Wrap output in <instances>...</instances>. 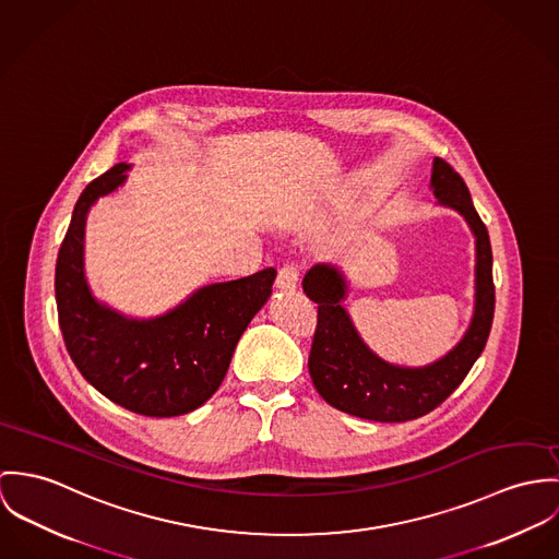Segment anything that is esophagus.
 Listing matches in <instances>:
<instances>
[{"label": "esophagus", "mask_w": 559, "mask_h": 559, "mask_svg": "<svg viewBox=\"0 0 559 559\" xmlns=\"http://www.w3.org/2000/svg\"><path fill=\"white\" fill-rule=\"evenodd\" d=\"M298 281H300V267L294 265V263H287L278 270V276H276V289L281 292H294L298 287Z\"/></svg>", "instance_id": "34e87169"}]
</instances>
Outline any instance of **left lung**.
Segmentation results:
<instances>
[{
  "instance_id": "8db88e82",
  "label": "left lung",
  "mask_w": 559,
  "mask_h": 559,
  "mask_svg": "<svg viewBox=\"0 0 559 559\" xmlns=\"http://www.w3.org/2000/svg\"><path fill=\"white\" fill-rule=\"evenodd\" d=\"M431 188L439 203L465 216L476 236V310L461 343L423 369H403L383 362L358 336L341 300L347 294L343 274L332 265H312L305 294L317 305V328L310 345L312 385L332 407L374 423L416 420L441 405L467 377L483 354L496 310L493 252L489 231L480 221L463 178L435 158Z\"/></svg>"
}]
</instances>
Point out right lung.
I'll return each instance as SVG.
<instances>
[{
    "label": "right lung",
    "mask_w": 559,
    "mask_h": 559,
    "mask_svg": "<svg viewBox=\"0 0 559 559\" xmlns=\"http://www.w3.org/2000/svg\"><path fill=\"white\" fill-rule=\"evenodd\" d=\"M126 169L120 163L85 187L63 236L56 263L63 345L79 372L109 401L141 416H182L223 383L242 332L272 294L276 270L207 285L150 321L98 305L83 276L85 214L98 197L124 185Z\"/></svg>",
    "instance_id": "right-lung-1"
}]
</instances>
